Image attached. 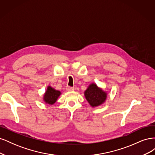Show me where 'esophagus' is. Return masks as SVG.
I'll return each mask as SVG.
<instances>
[{
    "label": "esophagus",
    "instance_id": "1",
    "mask_svg": "<svg viewBox=\"0 0 155 155\" xmlns=\"http://www.w3.org/2000/svg\"><path fill=\"white\" fill-rule=\"evenodd\" d=\"M66 90L67 91H72L74 90V87H69V86H67L66 87Z\"/></svg>",
    "mask_w": 155,
    "mask_h": 155
}]
</instances>
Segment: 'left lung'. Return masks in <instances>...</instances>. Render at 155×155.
Instances as JSON below:
<instances>
[{
	"label": "left lung",
	"instance_id": "obj_1",
	"mask_svg": "<svg viewBox=\"0 0 155 155\" xmlns=\"http://www.w3.org/2000/svg\"><path fill=\"white\" fill-rule=\"evenodd\" d=\"M85 98L92 107L99 106L104 103L107 98V93L97 87L94 83L89 85L85 92Z\"/></svg>",
	"mask_w": 155,
	"mask_h": 155
}]
</instances>
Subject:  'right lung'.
<instances>
[{"label": "right lung", "instance_id": "right-lung-1", "mask_svg": "<svg viewBox=\"0 0 155 155\" xmlns=\"http://www.w3.org/2000/svg\"><path fill=\"white\" fill-rule=\"evenodd\" d=\"M61 94V92L59 91H55L54 88L51 87H48L45 95L44 101L46 104L50 105H53L54 103L57 101L58 97Z\"/></svg>", "mask_w": 155, "mask_h": 155}]
</instances>
